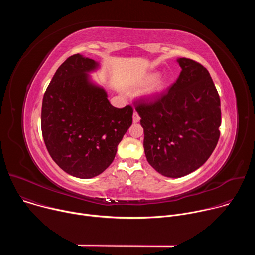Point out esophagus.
I'll use <instances>...</instances> for the list:
<instances>
[{
	"instance_id": "34e87169",
	"label": "esophagus",
	"mask_w": 255,
	"mask_h": 255,
	"mask_svg": "<svg viewBox=\"0 0 255 255\" xmlns=\"http://www.w3.org/2000/svg\"><path fill=\"white\" fill-rule=\"evenodd\" d=\"M139 121H140V116L138 115V113L136 111H134V113H133V122L137 123Z\"/></svg>"
}]
</instances>
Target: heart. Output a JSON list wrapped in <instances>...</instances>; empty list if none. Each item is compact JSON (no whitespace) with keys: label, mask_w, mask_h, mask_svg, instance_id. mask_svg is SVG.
<instances>
[{"label":"heart","mask_w":255,"mask_h":255,"mask_svg":"<svg viewBox=\"0 0 255 255\" xmlns=\"http://www.w3.org/2000/svg\"><path fill=\"white\" fill-rule=\"evenodd\" d=\"M155 77H156V75H151L149 77V80H154V81L152 83H150L146 88L144 89V91L142 93V96L145 99L153 100V99L157 98L164 91V89L166 87L165 79L159 77V78H157L155 79Z\"/></svg>","instance_id":"obj_1"}]
</instances>
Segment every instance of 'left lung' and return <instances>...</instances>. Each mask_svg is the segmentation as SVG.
I'll list each match as a JSON object with an SVG mask.
<instances>
[{
    "label": "left lung",
    "instance_id": "obj_1",
    "mask_svg": "<svg viewBox=\"0 0 255 255\" xmlns=\"http://www.w3.org/2000/svg\"><path fill=\"white\" fill-rule=\"evenodd\" d=\"M176 82L157 100L136 102L149 164L167 177L185 176L211 156L220 137V98L199 62L177 58Z\"/></svg>",
    "mask_w": 255,
    "mask_h": 255
}]
</instances>
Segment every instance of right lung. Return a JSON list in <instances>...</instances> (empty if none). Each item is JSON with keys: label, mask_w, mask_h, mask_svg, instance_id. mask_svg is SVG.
Returning <instances> with one entry per match:
<instances>
[{"label": "right lung", "mask_w": 255, "mask_h": 255, "mask_svg": "<svg viewBox=\"0 0 255 255\" xmlns=\"http://www.w3.org/2000/svg\"><path fill=\"white\" fill-rule=\"evenodd\" d=\"M100 63L82 54L68 57L56 70L42 101L41 130L54 162L79 178L101 174L116 155L132 124L133 109L116 108L90 74Z\"/></svg>", "instance_id": "obj_1"}]
</instances>
